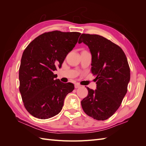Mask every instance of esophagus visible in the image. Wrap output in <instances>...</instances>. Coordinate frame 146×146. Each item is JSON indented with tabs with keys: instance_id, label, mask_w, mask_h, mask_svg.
I'll return each mask as SVG.
<instances>
[{
	"instance_id": "34e87169",
	"label": "esophagus",
	"mask_w": 146,
	"mask_h": 146,
	"mask_svg": "<svg viewBox=\"0 0 146 146\" xmlns=\"http://www.w3.org/2000/svg\"><path fill=\"white\" fill-rule=\"evenodd\" d=\"M80 86H81V85H80V84H78V83L75 84V88H78L80 87Z\"/></svg>"
}]
</instances>
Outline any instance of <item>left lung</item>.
I'll return each mask as SVG.
<instances>
[{
  "label": "left lung",
  "instance_id": "1",
  "mask_svg": "<svg viewBox=\"0 0 146 146\" xmlns=\"http://www.w3.org/2000/svg\"><path fill=\"white\" fill-rule=\"evenodd\" d=\"M90 48L91 71L97 82L96 90L87 87L88 94L82 100V107L89 116L106 120L117 111L127 93L129 65L122 48L103 36L82 34L78 40Z\"/></svg>",
  "mask_w": 146,
  "mask_h": 146
}]
</instances>
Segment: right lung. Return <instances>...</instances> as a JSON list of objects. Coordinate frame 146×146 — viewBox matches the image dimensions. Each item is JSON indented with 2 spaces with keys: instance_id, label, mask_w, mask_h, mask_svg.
I'll use <instances>...</instances> for the list:
<instances>
[{
  "instance_id": "right-lung-1",
  "label": "right lung",
  "mask_w": 146,
  "mask_h": 146,
  "mask_svg": "<svg viewBox=\"0 0 146 146\" xmlns=\"http://www.w3.org/2000/svg\"><path fill=\"white\" fill-rule=\"evenodd\" d=\"M80 35L78 32L57 30L44 33L24 50L19 71V91L24 107L31 115L46 119L62 110L66 96L74 90V85L55 79L53 72L61 67Z\"/></svg>"
}]
</instances>
